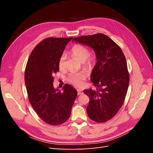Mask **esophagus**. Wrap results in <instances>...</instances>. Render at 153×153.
I'll return each mask as SVG.
<instances>
[{"mask_svg":"<svg viewBox=\"0 0 153 153\" xmlns=\"http://www.w3.org/2000/svg\"><path fill=\"white\" fill-rule=\"evenodd\" d=\"M77 92H78V95H80L83 94V91L80 89H77Z\"/></svg>","mask_w":153,"mask_h":153,"instance_id":"1","label":"esophagus"}]
</instances>
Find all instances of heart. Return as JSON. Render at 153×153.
<instances>
[{"label":"heart","instance_id":"b5f03b06","mask_svg":"<svg viewBox=\"0 0 153 153\" xmlns=\"http://www.w3.org/2000/svg\"><path fill=\"white\" fill-rule=\"evenodd\" d=\"M72 56L82 62L83 66L88 69H91L95 66V59L93 56H89V50L87 47L80 44L75 45L71 50ZM66 56L65 53H62L59 59L58 65L60 69H64L66 65ZM86 78V75L84 72H72L69 74L67 77L68 81L70 84L81 86L84 84Z\"/></svg>","mask_w":153,"mask_h":153}]
</instances>
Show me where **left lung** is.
Here are the masks:
<instances>
[{
    "label": "left lung",
    "instance_id": "left-lung-1",
    "mask_svg": "<svg viewBox=\"0 0 153 153\" xmlns=\"http://www.w3.org/2000/svg\"><path fill=\"white\" fill-rule=\"evenodd\" d=\"M91 47L96 56L91 80L96 87L84 90L89 97V117L105 123L119 112L126 98L129 82L126 60L121 48L108 36L98 33L74 38L73 41Z\"/></svg>",
    "mask_w": 153,
    "mask_h": 153
}]
</instances>
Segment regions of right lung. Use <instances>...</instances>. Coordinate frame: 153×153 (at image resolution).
<instances>
[{
  "instance_id": "obj_1",
  "label": "right lung",
  "mask_w": 153,
  "mask_h": 153,
  "mask_svg": "<svg viewBox=\"0 0 153 153\" xmlns=\"http://www.w3.org/2000/svg\"><path fill=\"white\" fill-rule=\"evenodd\" d=\"M73 38H48L37 45L30 55L25 71L29 102L41 120L52 126L65 123L70 117L77 96L73 86L63 91L53 87V75L59 70L60 56Z\"/></svg>"
}]
</instances>
